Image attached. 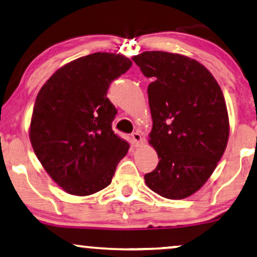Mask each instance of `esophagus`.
<instances>
[{"mask_svg": "<svg viewBox=\"0 0 257 257\" xmlns=\"http://www.w3.org/2000/svg\"><path fill=\"white\" fill-rule=\"evenodd\" d=\"M132 141H133L134 146L139 147L140 144H142L143 139H142V136H141V134L136 132V133H133L132 134Z\"/></svg>", "mask_w": 257, "mask_h": 257, "instance_id": "34e87169", "label": "esophagus"}]
</instances>
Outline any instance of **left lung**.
Listing matches in <instances>:
<instances>
[{
    "label": "left lung",
    "instance_id": "1",
    "mask_svg": "<svg viewBox=\"0 0 257 257\" xmlns=\"http://www.w3.org/2000/svg\"><path fill=\"white\" fill-rule=\"evenodd\" d=\"M133 60L153 79L148 86L149 142L160 162L146 173V184L168 199H184L204 185L225 153L229 135L225 97L211 72L189 57L147 51Z\"/></svg>",
    "mask_w": 257,
    "mask_h": 257
}]
</instances>
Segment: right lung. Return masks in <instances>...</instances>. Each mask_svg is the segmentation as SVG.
<instances>
[{
    "instance_id": "1",
    "label": "right lung",
    "mask_w": 257,
    "mask_h": 257,
    "mask_svg": "<svg viewBox=\"0 0 257 257\" xmlns=\"http://www.w3.org/2000/svg\"><path fill=\"white\" fill-rule=\"evenodd\" d=\"M121 55L96 52L59 68L41 88L30 141L50 177L67 193L89 196L107 187L129 143L111 129L117 114L107 97L132 67Z\"/></svg>"
}]
</instances>
